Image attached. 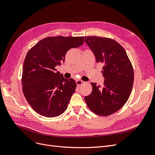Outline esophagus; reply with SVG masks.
Masks as SVG:
<instances>
[{
	"instance_id": "esophagus-1",
	"label": "esophagus",
	"mask_w": 155,
	"mask_h": 155,
	"mask_svg": "<svg viewBox=\"0 0 155 155\" xmlns=\"http://www.w3.org/2000/svg\"><path fill=\"white\" fill-rule=\"evenodd\" d=\"M84 82L83 81H81V80H77V81H76V84H77V85H78V86H81V85H82V84H84Z\"/></svg>"
}]
</instances>
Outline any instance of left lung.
Returning <instances> with one entry per match:
<instances>
[{
    "label": "left lung",
    "mask_w": 155,
    "mask_h": 155,
    "mask_svg": "<svg viewBox=\"0 0 155 155\" xmlns=\"http://www.w3.org/2000/svg\"><path fill=\"white\" fill-rule=\"evenodd\" d=\"M85 42L96 62L104 65L102 86L91 83L92 92L84 97L93 112L108 116L120 110L128 100L134 83V71L126 50L116 41L98 36H86Z\"/></svg>",
    "instance_id": "8db88e82"
}]
</instances>
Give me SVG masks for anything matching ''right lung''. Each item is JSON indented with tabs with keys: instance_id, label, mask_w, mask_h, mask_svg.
I'll list each match as a JSON object with an SVG mask.
<instances>
[{
	"instance_id": "1",
	"label": "right lung",
	"mask_w": 155,
	"mask_h": 155,
	"mask_svg": "<svg viewBox=\"0 0 155 155\" xmlns=\"http://www.w3.org/2000/svg\"><path fill=\"white\" fill-rule=\"evenodd\" d=\"M84 36H51L40 40L29 50L23 63L22 84L28 104L47 117L63 114L68 108L76 83L65 79L55 68L64 62L67 51L84 43Z\"/></svg>"
}]
</instances>
